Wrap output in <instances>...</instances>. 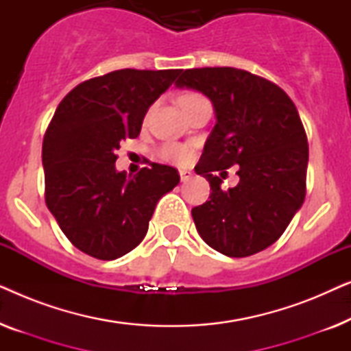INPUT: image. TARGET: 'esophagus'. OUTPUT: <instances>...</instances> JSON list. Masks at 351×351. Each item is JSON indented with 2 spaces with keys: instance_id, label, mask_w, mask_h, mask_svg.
<instances>
[{
  "instance_id": "34e87169",
  "label": "esophagus",
  "mask_w": 351,
  "mask_h": 351,
  "mask_svg": "<svg viewBox=\"0 0 351 351\" xmlns=\"http://www.w3.org/2000/svg\"><path fill=\"white\" fill-rule=\"evenodd\" d=\"M179 174H180V180H182V182H189V180L191 179V177H193V172L186 171V169H180Z\"/></svg>"
}]
</instances>
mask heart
Returning <instances> with one entry per match:
<instances>
[{"label":"heart","mask_w":351,"mask_h":351,"mask_svg":"<svg viewBox=\"0 0 351 351\" xmlns=\"http://www.w3.org/2000/svg\"><path fill=\"white\" fill-rule=\"evenodd\" d=\"M196 99H201L198 94L185 93V94H182L180 97H179V105L193 102V100H196ZM160 156L165 161L176 162V165H185V162L190 161V156L191 155H190L189 147L182 145V143L169 142V143H165V145L160 148Z\"/></svg>","instance_id":"b5f03b06"}]
</instances>
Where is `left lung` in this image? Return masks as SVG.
Instances as JSON below:
<instances>
[{
	"instance_id": "obj_1",
	"label": "left lung",
	"mask_w": 351,
	"mask_h": 351,
	"mask_svg": "<svg viewBox=\"0 0 351 351\" xmlns=\"http://www.w3.org/2000/svg\"><path fill=\"white\" fill-rule=\"evenodd\" d=\"M176 86L204 94L217 119L195 166L213 190L191 209L199 237L228 257L263 251L305 199L308 143L294 102L280 86L233 66L180 71ZM232 165L240 182L223 192L219 184Z\"/></svg>"
}]
</instances>
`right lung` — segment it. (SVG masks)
Returning a JSON list of instances; mask_svg holds the SVG:
<instances>
[{
  "label": "right lung",
  "mask_w": 351,
  "mask_h": 351,
  "mask_svg": "<svg viewBox=\"0 0 351 351\" xmlns=\"http://www.w3.org/2000/svg\"><path fill=\"white\" fill-rule=\"evenodd\" d=\"M180 70L124 69L88 80L65 95L43 141L47 209L75 247L100 261L131 252L145 238L162 195L179 184L152 162L131 177L114 152L136 138L150 105Z\"/></svg>",
  "instance_id": "add662e5"
}]
</instances>
